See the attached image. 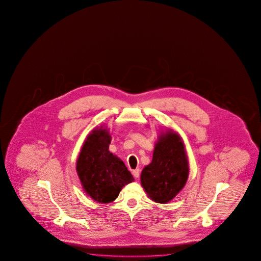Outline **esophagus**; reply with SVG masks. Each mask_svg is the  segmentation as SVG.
Here are the masks:
<instances>
[{"instance_id": "34e87169", "label": "esophagus", "mask_w": 261, "mask_h": 261, "mask_svg": "<svg viewBox=\"0 0 261 261\" xmlns=\"http://www.w3.org/2000/svg\"><path fill=\"white\" fill-rule=\"evenodd\" d=\"M133 174L135 178H139V176H140V169H136V170L133 171Z\"/></svg>"}]
</instances>
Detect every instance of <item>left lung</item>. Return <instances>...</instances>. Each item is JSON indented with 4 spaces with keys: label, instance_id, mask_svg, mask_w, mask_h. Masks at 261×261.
<instances>
[{
    "label": "left lung",
    "instance_id": "8db88e82",
    "mask_svg": "<svg viewBox=\"0 0 261 261\" xmlns=\"http://www.w3.org/2000/svg\"><path fill=\"white\" fill-rule=\"evenodd\" d=\"M188 174V160L181 137L172 129L161 134L152 161L141 174L146 194L156 203H168L186 186Z\"/></svg>",
    "mask_w": 261,
    "mask_h": 261
}]
</instances>
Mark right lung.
<instances>
[{"label":"right lung","instance_id":"add662e5","mask_svg":"<svg viewBox=\"0 0 261 261\" xmlns=\"http://www.w3.org/2000/svg\"><path fill=\"white\" fill-rule=\"evenodd\" d=\"M111 136L106 128L93 129L76 161V172L87 195L97 203L113 202L124 186L134 181L123 162L109 150Z\"/></svg>","mask_w":261,"mask_h":261}]
</instances>
